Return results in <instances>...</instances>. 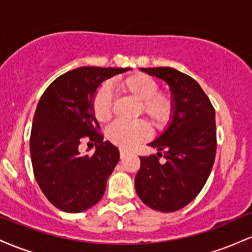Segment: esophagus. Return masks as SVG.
Returning a JSON list of instances; mask_svg holds the SVG:
<instances>
[{
	"label": "esophagus",
	"mask_w": 252,
	"mask_h": 252,
	"mask_svg": "<svg viewBox=\"0 0 252 252\" xmlns=\"http://www.w3.org/2000/svg\"><path fill=\"white\" fill-rule=\"evenodd\" d=\"M120 155H121V158H122V160H123V158H126V156L129 155V153H128V152H126V150L121 149V150H120Z\"/></svg>",
	"instance_id": "1"
}]
</instances>
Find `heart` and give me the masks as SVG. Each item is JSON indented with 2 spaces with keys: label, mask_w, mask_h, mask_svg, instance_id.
Returning <instances> with one entry per match:
<instances>
[{
  "label": "heart",
  "mask_w": 252,
  "mask_h": 252,
  "mask_svg": "<svg viewBox=\"0 0 252 252\" xmlns=\"http://www.w3.org/2000/svg\"><path fill=\"white\" fill-rule=\"evenodd\" d=\"M120 94L141 102V112L154 124L163 126L173 114V99L166 94H158V80L148 74L136 72L115 83ZM92 114L98 122H106L111 117L112 102L109 90L100 88L94 92L91 100ZM150 130L146 122H115L109 126L108 138L124 149H130L149 137Z\"/></svg>",
  "instance_id": "1"
}]
</instances>
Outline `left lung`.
<instances>
[{
    "label": "left lung",
    "instance_id": "1",
    "mask_svg": "<svg viewBox=\"0 0 252 252\" xmlns=\"http://www.w3.org/2000/svg\"><path fill=\"white\" fill-rule=\"evenodd\" d=\"M169 85L173 114L166 130L149 143L158 154L141 156L137 195L150 209L174 212L189 205L206 184L217 150L216 111L193 78L173 67L141 68ZM163 156L165 162L160 163Z\"/></svg>",
    "mask_w": 252,
    "mask_h": 252
}]
</instances>
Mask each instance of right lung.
Masks as SVG:
<instances>
[{
    "label": "right lung",
    "instance_id": "right-lung-1",
    "mask_svg": "<svg viewBox=\"0 0 252 252\" xmlns=\"http://www.w3.org/2000/svg\"><path fill=\"white\" fill-rule=\"evenodd\" d=\"M129 70L85 66L68 71L37 103L30 140L34 176L46 198L63 212H83L105 192L120 152L98 132L91 100L104 80ZM85 137L97 146L94 156L80 154Z\"/></svg>",
    "mask_w": 252,
    "mask_h": 252
}]
</instances>
